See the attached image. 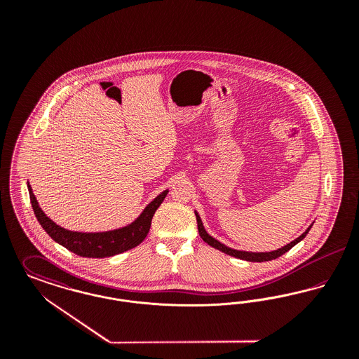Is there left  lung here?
Here are the masks:
<instances>
[{"label":"left lung","mask_w":359,"mask_h":359,"mask_svg":"<svg viewBox=\"0 0 359 359\" xmlns=\"http://www.w3.org/2000/svg\"><path fill=\"white\" fill-rule=\"evenodd\" d=\"M195 215H196L199 236H201V238L205 241V243H208L210 246H212V248L221 250V252L229 255V256L236 257V258L245 259V261H250V262H264V261H271V259H276V258L283 256L284 253H287L290 249H292L296 243H299L302 239L306 238L308 231L311 230V227H312V224H313V223H311V226L308 227L307 230H306L300 237H297L294 241H292V242L287 243L285 246H283V248H280V249H277V250H273V252H246V250H237V249L229 248V246H226L222 242H219L218 239L211 237V236L205 231V226H203V222H202V219H201L198 211H195Z\"/></svg>","instance_id":"1"}]
</instances>
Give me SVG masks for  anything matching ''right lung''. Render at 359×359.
I'll return each mask as SVG.
<instances>
[{
	"label": "right lung",
	"instance_id": "right-lung-1",
	"mask_svg": "<svg viewBox=\"0 0 359 359\" xmlns=\"http://www.w3.org/2000/svg\"><path fill=\"white\" fill-rule=\"evenodd\" d=\"M28 183V191L31 203L34 207V215L41 227L47 231V234L55 242L69 249V252L81 257L88 258H104V257L116 256L123 253L129 249L136 248L149 233L151 222L156 210L165 199L168 189L158 194L154 201L147 205L136 219L123 227H118L109 231L98 233H83V231H71L57 223L53 222L51 218L46 215V212L40 208L39 202L34 195L32 187Z\"/></svg>",
	"mask_w": 359,
	"mask_h": 359
}]
</instances>
